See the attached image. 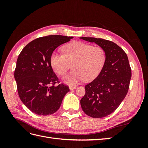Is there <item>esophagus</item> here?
I'll list each match as a JSON object with an SVG mask.
<instances>
[{"label":"esophagus","instance_id":"1","mask_svg":"<svg viewBox=\"0 0 148 148\" xmlns=\"http://www.w3.org/2000/svg\"><path fill=\"white\" fill-rule=\"evenodd\" d=\"M76 88H77V86H69L70 90H73V89H75Z\"/></svg>","mask_w":148,"mask_h":148}]
</instances>
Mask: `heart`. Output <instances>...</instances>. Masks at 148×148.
Instances as JSON below:
<instances>
[{
  "label": "heart",
  "instance_id": "obj_1",
  "mask_svg": "<svg viewBox=\"0 0 148 148\" xmlns=\"http://www.w3.org/2000/svg\"><path fill=\"white\" fill-rule=\"evenodd\" d=\"M64 54L53 52L51 64L58 75H64L73 64V70L66 75L63 81L70 85L84 79L89 82L96 78L105 64L106 54L101 46L80 41H73L64 46Z\"/></svg>",
  "mask_w": 148,
  "mask_h": 148
}]
</instances>
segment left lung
<instances>
[{"label":"left lung","mask_w":148,"mask_h":148,"mask_svg":"<svg viewBox=\"0 0 148 148\" xmlns=\"http://www.w3.org/2000/svg\"><path fill=\"white\" fill-rule=\"evenodd\" d=\"M104 49L106 59L100 73L85 86L80 100L84 112L93 118H102L117 109L128 91L132 70L127 53L115 43L101 38L81 37Z\"/></svg>","instance_id":"8db88e82"}]
</instances>
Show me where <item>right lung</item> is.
I'll list each match as a JSON object with an SVG mask.
<instances>
[{
  "label": "right lung",
  "mask_w": 148,
  "mask_h": 148,
  "mask_svg": "<svg viewBox=\"0 0 148 148\" xmlns=\"http://www.w3.org/2000/svg\"><path fill=\"white\" fill-rule=\"evenodd\" d=\"M72 38L61 35L39 38L28 43L18 56L14 73L18 92L22 102L33 113H55L70 91L64 84L54 85L59 82L52 68L51 57L57 47Z\"/></svg>",
  "instance_id": "obj_1"
}]
</instances>
